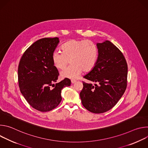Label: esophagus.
<instances>
[{"instance_id": "34e87169", "label": "esophagus", "mask_w": 148, "mask_h": 148, "mask_svg": "<svg viewBox=\"0 0 148 148\" xmlns=\"http://www.w3.org/2000/svg\"><path fill=\"white\" fill-rule=\"evenodd\" d=\"M76 81H77L75 80V79H72V80H71V83H72V84H74V83H75Z\"/></svg>"}]
</instances>
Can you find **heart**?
<instances>
[{"label": "heart", "instance_id": "heart-1", "mask_svg": "<svg viewBox=\"0 0 148 148\" xmlns=\"http://www.w3.org/2000/svg\"><path fill=\"white\" fill-rule=\"evenodd\" d=\"M61 50L62 52L54 50L51 59L54 66L58 70L64 69L70 60L71 65L60 73L62 78L77 79L82 71H91L97 62L98 47L90 40L71 39L62 45Z\"/></svg>", "mask_w": 148, "mask_h": 148}]
</instances>
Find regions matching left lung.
<instances>
[{"instance_id": "left-lung-1", "label": "left lung", "mask_w": 148, "mask_h": 148, "mask_svg": "<svg viewBox=\"0 0 148 148\" xmlns=\"http://www.w3.org/2000/svg\"><path fill=\"white\" fill-rule=\"evenodd\" d=\"M98 57L94 69L84 77L79 95L83 106L94 114L112 108L127 87L128 65L120 50L110 41L97 43ZM92 82L97 84L94 86Z\"/></svg>"}]
</instances>
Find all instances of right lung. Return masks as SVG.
Segmentation results:
<instances>
[{"label": "right lung", "mask_w": 148, "mask_h": 148, "mask_svg": "<svg viewBox=\"0 0 148 148\" xmlns=\"http://www.w3.org/2000/svg\"><path fill=\"white\" fill-rule=\"evenodd\" d=\"M58 42V37L36 41L24 52L18 63L20 91L30 106L41 112L56 108L62 99V89L71 85L67 78L54 84L59 73L51 55Z\"/></svg>", "instance_id": "add662e5"}]
</instances>
